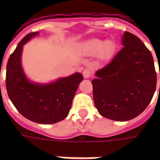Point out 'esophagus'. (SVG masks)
<instances>
[{
	"instance_id": "esophagus-1",
	"label": "esophagus",
	"mask_w": 160,
	"mask_h": 160,
	"mask_svg": "<svg viewBox=\"0 0 160 160\" xmlns=\"http://www.w3.org/2000/svg\"><path fill=\"white\" fill-rule=\"evenodd\" d=\"M83 76L84 78H89V77H91V75H92V73H91V69L89 68H86L85 69L83 70Z\"/></svg>"
}]
</instances>
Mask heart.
Masks as SVG:
<instances>
[{
  "mask_svg": "<svg viewBox=\"0 0 160 160\" xmlns=\"http://www.w3.org/2000/svg\"><path fill=\"white\" fill-rule=\"evenodd\" d=\"M84 51L88 55H93L98 53L100 58L104 60L109 59L113 56L116 49V45L112 41L103 42L100 39H91L84 43Z\"/></svg>",
  "mask_w": 160,
  "mask_h": 160,
  "instance_id": "b5f03b06",
  "label": "heart"
}]
</instances>
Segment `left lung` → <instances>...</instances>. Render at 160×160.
<instances>
[{"mask_svg": "<svg viewBox=\"0 0 160 160\" xmlns=\"http://www.w3.org/2000/svg\"><path fill=\"white\" fill-rule=\"evenodd\" d=\"M122 44V49L98 70L97 79L92 81L98 113L118 122L131 120L143 112L157 84L153 58L141 40L125 32Z\"/></svg>", "mask_w": 160, "mask_h": 160, "instance_id": "left-lung-1", "label": "left lung"}]
</instances>
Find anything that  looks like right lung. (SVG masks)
I'll list each match as a JSON object with an SVG mask.
<instances>
[{"mask_svg":"<svg viewBox=\"0 0 160 160\" xmlns=\"http://www.w3.org/2000/svg\"><path fill=\"white\" fill-rule=\"evenodd\" d=\"M38 34V32L27 34L10 56L7 64L6 87L10 100L23 117L38 123H56L69 113L83 76L75 73L46 85L29 81L21 66V53L24 44Z\"/></svg>","mask_w":160,"mask_h":160,"instance_id":"add662e5","label":"right lung"}]
</instances>
